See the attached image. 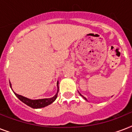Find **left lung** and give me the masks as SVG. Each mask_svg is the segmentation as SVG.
<instances>
[{
    "label": "left lung",
    "instance_id": "obj_1",
    "mask_svg": "<svg viewBox=\"0 0 132 132\" xmlns=\"http://www.w3.org/2000/svg\"><path fill=\"white\" fill-rule=\"evenodd\" d=\"M79 94H80V95H81V96H83V97H84V98H85V99H86V100H87L86 98H85V97H84V96H82V95H81V94H80V93H79Z\"/></svg>",
    "mask_w": 132,
    "mask_h": 132
}]
</instances>
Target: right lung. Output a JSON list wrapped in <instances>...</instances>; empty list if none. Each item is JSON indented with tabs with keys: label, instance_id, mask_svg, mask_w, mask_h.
<instances>
[{
	"label": "right lung",
	"instance_id": "add662e5",
	"mask_svg": "<svg viewBox=\"0 0 132 132\" xmlns=\"http://www.w3.org/2000/svg\"><path fill=\"white\" fill-rule=\"evenodd\" d=\"M59 82L57 81V92L56 93V94L54 96L51 97V98H42V99H37V100H31L30 98H28L27 97H24L23 96H21L20 94H16L15 92H14V94L18 98H19L20 100L22 102H23L24 103H25L26 105H27L28 106L31 107L32 108H44V107L47 106L48 105L51 104L52 103L54 102L55 99L57 98V96L58 92H59V86H58ZM9 85L11 88V84L10 81H9Z\"/></svg>",
	"mask_w": 132,
	"mask_h": 132
}]
</instances>
